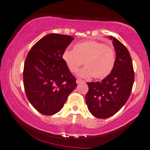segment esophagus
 Instances as JSON below:
<instances>
[{
  "instance_id": "esophagus-1",
  "label": "esophagus",
  "mask_w": 150,
  "mask_h": 150,
  "mask_svg": "<svg viewBox=\"0 0 150 150\" xmlns=\"http://www.w3.org/2000/svg\"><path fill=\"white\" fill-rule=\"evenodd\" d=\"M82 82H84V81L82 79H78L76 80V83L77 84H80V83H82Z\"/></svg>"
}]
</instances>
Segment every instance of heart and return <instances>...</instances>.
<instances>
[{
  "mask_svg": "<svg viewBox=\"0 0 150 150\" xmlns=\"http://www.w3.org/2000/svg\"><path fill=\"white\" fill-rule=\"evenodd\" d=\"M62 59L71 72H78L84 63L86 66L79 71L80 76L102 79L111 73L116 57L112 47L91 40L77 43L73 50L66 49Z\"/></svg>",
  "mask_w": 150,
  "mask_h": 150,
  "instance_id": "1",
  "label": "heart"
}]
</instances>
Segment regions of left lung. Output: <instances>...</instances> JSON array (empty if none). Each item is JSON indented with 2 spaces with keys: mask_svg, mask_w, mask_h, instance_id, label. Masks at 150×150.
<instances>
[{
  "mask_svg": "<svg viewBox=\"0 0 150 150\" xmlns=\"http://www.w3.org/2000/svg\"><path fill=\"white\" fill-rule=\"evenodd\" d=\"M116 50L112 71L101 82H87L85 99L88 110L98 118H108L118 112L127 101L133 88L134 75L128 49L116 38L110 36Z\"/></svg>",
  "mask_w": 150,
  "mask_h": 150,
  "instance_id": "obj_1",
  "label": "left lung"
}]
</instances>
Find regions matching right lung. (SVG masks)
<instances>
[{
	"label": "right lung",
	"instance_id": "right-lung-1",
	"mask_svg": "<svg viewBox=\"0 0 150 150\" xmlns=\"http://www.w3.org/2000/svg\"><path fill=\"white\" fill-rule=\"evenodd\" d=\"M73 40L71 36L49 34L28 53L23 68L25 92L30 103L41 114L51 116L59 112L76 87V79L62 59Z\"/></svg>",
	"mask_w": 150,
	"mask_h": 150
}]
</instances>
